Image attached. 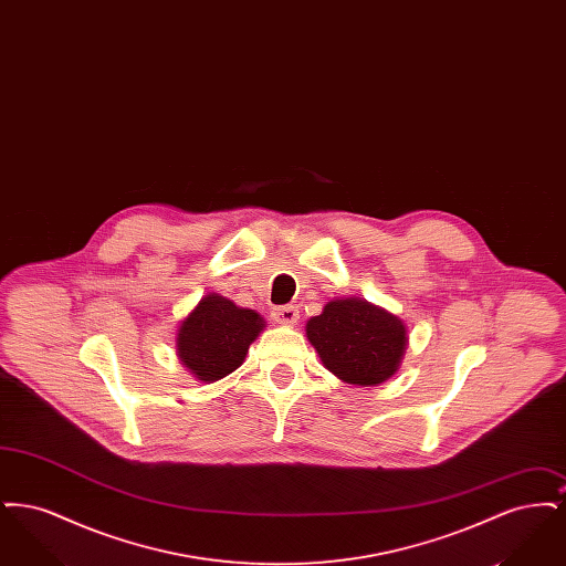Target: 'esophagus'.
<instances>
[{
  "label": "esophagus",
  "instance_id": "34e87169",
  "mask_svg": "<svg viewBox=\"0 0 566 566\" xmlns=\"http://www.w3.org/2000/svg\"><path fill=\"white\" fill-rule=\"evenodd\" d=\"M271 318L280 326H295L298 321V310L295 305H284V307H275L271 312Z\"/></svg>",
  "mask_w": 566,
  "mask_h": 566
}]
</instances>
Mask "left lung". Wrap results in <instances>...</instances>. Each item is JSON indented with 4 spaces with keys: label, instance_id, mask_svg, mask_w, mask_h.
Returning <instances> with one entry per match:
<instances>
[{
    "label": "left lung",
    "instance_id": "obj_1",
    "mask_svg": "<svg viewBox=\"0 0 566 566\" xmlns=\"http://www.w3.org/2000/svg\"><path fill=\"white\" fill-rule=\"evenodd\" d=\"M305 335L324 367L352 386H379L395 376L407 350V326L360 296L326 301Z\"/></svg>",
    "mask_w": 566,
    "mask_h": 566
}]
</instances>
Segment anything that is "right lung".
<instances>
[{
    "label": "right lung",
    "instance_id": "right-lung-1",
    "mask_svg": "<svg viewBox=\"0 0 566 566\" xmlns=\"http://www.w3.org/2000/svg\"><path fill=\"white\" fill-rule=\"evenodd\" d=\"M265 331V318L231 298L208 293L178 324L176 354L190 376L212 384L242 367L250 344Z\"/></svg>",
    "mask_w": 566,
    "mask_h": 566
}]
</instances>
